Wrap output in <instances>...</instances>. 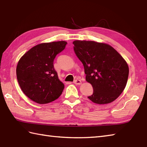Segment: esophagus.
<instances>
[{
	"label": "esophagus",
	"mask_w": 147,
	"mask_h": 147,
	"mask_svg": "<svg viewBox=\"0 0 147 147\" xmlns=\"http://www.w3.org/2000/svg\"><path fill=\"white\" fill-rule=\"evenodd\" d=\"M74 83L76 84V85H81L82 84V81L80 80H76L74 82Z\"/></svg>",
	"instance_id": "esophagus-1"
}]
</instances>
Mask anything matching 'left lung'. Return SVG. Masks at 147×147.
<instances>
[{
    "instance_id": "1",
    "label": "left lung",
    "mask_w": 147,
    "mask_h": 147,
    "mask_svg": "<svg viewBox=\"0 0 147 147\" xmlns=\"http://www.w3.org/2000/svg\"><path fill=\"white\" fill-rule=\"evenodd\" d=\"M74 51L82 61L86 81L93 92L88 98L97 104L114 101L123 92L129 75V67L124 58L105 43L86 40L73 42Z\"/></svg>"
}]
</instances>
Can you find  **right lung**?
<instances>
[{"label": "right lung", "instance_id": "add662e5", "mask_svg": "<svg viewBox=\"0 0 147 147\" xmlns=\"http://www.w3.org/2000/svg\"><path fill=\"white\" fill-rule=\"evenodd\" d=\"M67 43L65 41L40 43L26 52L18 62L19 85L24 94L37 104H48L62 94L64 85L54 69V60Z\"/></svg>", "mask_w": 147, "mask_h": 147}]
</instances>
